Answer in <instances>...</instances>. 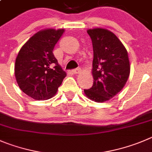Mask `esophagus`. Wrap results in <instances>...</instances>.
I'll return each mask as SVG.
<instances>
[{"mask_svg": "<svg viewBox=\"0 0 152 152\" xmlns=\"http://www.w3.org/2000/svg\"><path fill=\"white\" fill-rule=\"evenodd\" d=\"M80 72H81L80 68H77V69H73V70H72V73H73V74H78V73H79Z\"/></svg>", "mask_w": 152, "mask_h": 152, "instance_id": "1", "label": "esophagus"}]
</instances>
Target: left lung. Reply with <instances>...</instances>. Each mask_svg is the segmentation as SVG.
<instances>
[{
  "label": "left lung",
  "instance_id": "1",
  "mask_svg": "<svg viewBox=\"0 0 152 152\" xmlns=\"http://www.w3.org/2000/svg\"><path fill=\"white\" fill-rule=\"evenodd\" d=\"M87 33L93 45L94 84L84 93L90 100L103 103L125 86L130 72L128 54L120 39L109 30L96 28L88 29Z\"/></svg>",
  "mask_w": 152,
  "mask_h": 152
}]
</instances>
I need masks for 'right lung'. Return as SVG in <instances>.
<instances>
[{"mask_svg":"<svg viewBox=\"0 0 152 152\" xmlns=\"http://www.w3.org/2000/svg\"><path fill=\"white\" fill-rule=\"evenodd\" d=\"M64 32L63 28L41 30L24 44L17 55L15 79L21 90L31 98H52L66 77L52 52Z\"/></svg>","mask_w":152,"mask_h":152,"instance_id":"obj_1","label":"right lung"}]
</instances>
